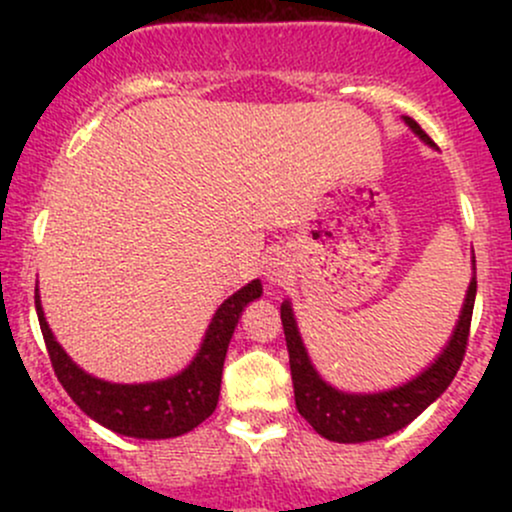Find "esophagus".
Wrapping results in <instances>:
<instances>
[{
  "label": "esophagus",
  "mask_w": 512,
  "mask_h": 512,
  "mask_svg": "<svg viewBox=\"0 0 512 512\" xmlns=\"http://www.w3.org/2000/svg\"><path fill=\"white\" fill-rule=\"evenodd\" d=\"M289 264L286 262H281V260H276V257H272V260L267 262V267H264V276H267L269 281H272V284H281V281L286 279V272H289Z\"/></svg>",
  "instance_id": "1"
}]
</instances>
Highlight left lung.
I'll use <instances>...</instances> for the list:
<instances>
[{
	"instance_id": "obj_1",
	"label": "left lung",
	"mask_w": 512,
	"mask_h": 512,
	"mask_svg": "<svg viewBox=\"0 0 512 512\" xmlns=\"http://www.w3.org/2000/svg\"><path fill=\"white\" fill-rule=\"evenodd\" d=\"M411 132L433 146L431 137L411 117H404ZM474 296H477V267H474L472 281H469L467 298L460 310L455 332H452L448 346L424 373L416 375L409 383L392 387L387 392H373V395H349V392L334 390L317 375L305 351L301 334H298L296 317H293L291 303H281V325L286 334V349H289L293 395H296L298 414L320 433L322 438L334 443H366L378 440L399 431L424 411L428 404L448 390L452 378L462 366L464 349H467L469 325H472Z\"/></svg>"
}]
</instances>
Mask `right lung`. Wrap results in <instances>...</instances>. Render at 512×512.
<instances>
[{
  "mask_svg": "<svg viewBox=\"0 0 512 512\" xmlns=\"http://www.w3.org/2000/svg\"><path fill=\"white\" fill-rule=\"evenodd\" d=\"M260 296L262 284L260 279H255L233 293L231 298H226L216 315L211 317L204 342L190 366L173 378L139 385L105 383V380L84 373L52 337L38 289H35V310H38L40 330H43L57 380L67 390V395L79 404V409L120 436L161 440L182 436L214 414L221 392L223 358H226L228 342H231L245 305Z\"/></svg>",
  "mask_w": 512,
  "mask_h": 512,
  "instance_id": "right-lung-1",
  "label": "right lung"
}]
</instances>
